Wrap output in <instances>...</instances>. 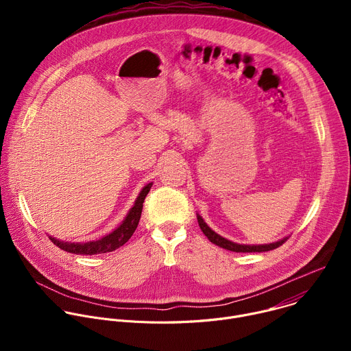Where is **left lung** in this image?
I'll return each instance as SVG.
<instances>
[{"label":"left lung","instance_id":"obj_1","mask_svg":"<svg viewBox=\"0 0 351 351\" xmlns=\"http://www.w3.org/2000/svg\"><path fill=\"white\" fill-rule=\"evenodd\" d=\"M197 221L199 225V229L203 230V233L208 237V240L225 250H230V252L234 253H263V252H269V250L278 248L279 245H282L289 237H283L275 243H269V244H237L234 241H230L222 236H219L218 233H215L206 222L204 219L197 214Z\"/></svg>","mask_w":351,"mask_h":351}]
</instances>
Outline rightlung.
Here are the masks:
<instances>
[{"instance_id": "add662e5", "label": "right lung", "mask_w": 351, "mask_h": 351, "mask_svg": "<svg viewBox=\"0 0 351 351\" xmlns=\"http://www.w3.org/2000/svg\"><path fill=\"white\" fill-rule=\"evenodd\" d=\"M152 186H153V183H148L141 189L140 194L136 198L134 206L129 210L123 222L114 232H111L110 234L101 237L99 240L87 241V243H69V241H60L51 236H49V239H51V241L56 245H58L61 250H64V252H68L72 254L91 256V254H104V253L114 252V250L123 245L134 233V230L138 225L140 217H141L144 198L148 194L149 189H152Z\"/></svg>"}]
</instances>
